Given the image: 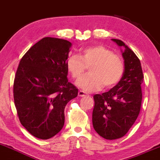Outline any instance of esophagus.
Returning a JSON list of instances; mask_svg holds the SVG:
<instances>
[{
	"label": "esophagus",
	"instance_id": "1",
	"mask_svg": "<svg viewBox=\"0 0 160 160\" xmlns=\"http://www.w3.org/2000/svg\"><path fill=\"white\" fill-rule=\"evenodd\" d=\"M78 95L80 97H84V96H86V92H84L83 91H79V92H78Z\"/></svg>",
	"mask_w": 160,
	"mask_h": 160
}]
</instances>
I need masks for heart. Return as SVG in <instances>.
Returning a JSON list of instances; mask_svg holds the SVG:
<instances>
[{"label":"heart","mask_w":160,"mask_h":160,"mask_svg":"<svg viewBox=\"0 0 160 160\" xmlns=\"http://www.w3.org/2000/svg\"><path fill=\"white\" fill-rule=\"evenodd\" d=\"M89 66L90 74L77 82V86L86 92L111 88L122 78L124 65L122 59L102 46L86 47L78 55H71L66 61V68L74 79L81 78Z\"/></svg>","instance_id":"1"}]
</instances>
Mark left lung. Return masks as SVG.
<instances>
[{"instance_id":"left-lung-1","label":"left lung","mask_w":160,"mask_h":160,"mask_svg":"<svg viewBox=\"0 0 160 160\" xmlns=\"http://www.w3.org/2000/svg\"><path fill=\"white\" fill-rule=\"evenodd\" d=\"M121 49L124 72L120 82L107 92L93 96V128L108 140L123 137L135 123L141 110L143 82L141 62L122 40L111 39Z\"/></svg>"}]
</instances>
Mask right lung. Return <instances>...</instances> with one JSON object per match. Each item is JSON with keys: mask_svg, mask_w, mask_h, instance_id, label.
<instances>
[{"mask_svg": "<svg viewBox=\"0 0 160 160\" xmlns=\"http://www.w3.org/2000/svg\"><path fill=\"white\" fill-rule=\"evenodd\" d=\"M72 43L43 38L24 55L13 84L14 103L22 125L38 138L49 139L65 124V108L78 94L68 80L66 61Z\"/></svg>", "mask_w": 160, "mask_h": 160, "instance_id": "add662e5", "label": "right lung"}]
</instances>
